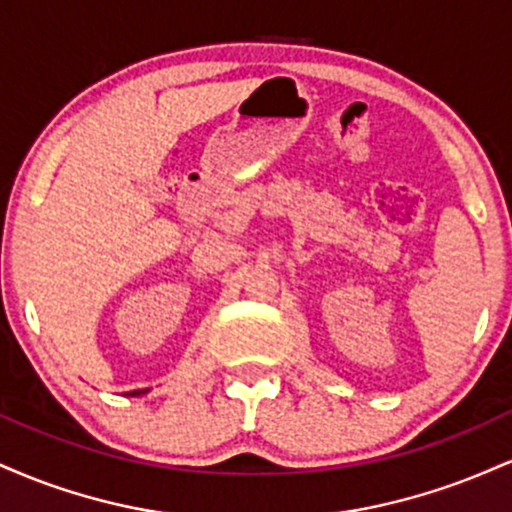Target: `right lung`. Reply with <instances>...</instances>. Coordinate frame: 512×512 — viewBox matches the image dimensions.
<instances>
[{"instance_id":"right-lung-1","label":"right lung","mask_w":512,"mask_h":512,"mask_svg":"<svg viewBox=\"0 0 512 512\" xmlns=\"http://www.w3.org/2000/svg\"><path fill=\"white\" fill-rule=\"evenodd\" d=\"M144 392H146V390H134V392H129V395L137 397V395H144Z\"/></svg>"}]
</instances>
